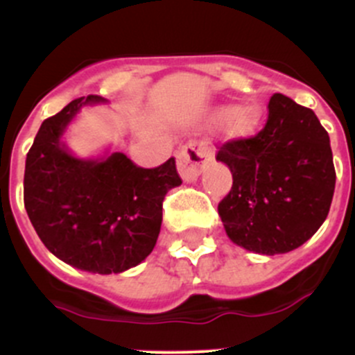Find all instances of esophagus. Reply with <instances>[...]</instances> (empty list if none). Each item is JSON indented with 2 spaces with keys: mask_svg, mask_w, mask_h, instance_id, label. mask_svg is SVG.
<instances>
[{
  "mask_svg": "<svg viewBox=\"0 0 355 355\" xmlns=\"http://www.w3.org/2000/svg\"><path fill=\"white\" fill-rule=\"evenodd\" d=\"M211 161V153L207 148L199 142L191 141L180 149L177 155V168L180 177L185 182L198 180L200 171L204 170L207 163Z\"/></svg>",
  "mask_w": 355,
  "mask_h": 355,
  "instance_id": "34e87169",
  "label": "esophagus"
}]
</instances>
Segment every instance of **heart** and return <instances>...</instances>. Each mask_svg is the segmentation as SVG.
Here are the masks:
<instances>
[{
	"label": "heart",
	"instance_id": "1",
	"mask_svg": "<svg viewBox=\"0 0 355 355\" xmlns=\"http://www.w3.org/2000/svg\"><path fill=\"white\" fill-rule=\"evenodd\" d=\"M214 118H225L223 130L228 137H249L259 127L261 113L256 106L247 105L234 110H216Z\"/></svg>",
	"mask_w": 355,
	"mask_h": 355
}]
</instances>
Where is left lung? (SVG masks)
<instances>
[{
  "label": "left lung",
  "mask_w": 355,
  "mask_h": 355,
  "mask_svg": "<svg viewBox=\"0 0 355 355\" xmlns=\"http://www.w3.org/2000/svg\"><path fill=\"white\" fill-rule=\"evenodd\" d=\"M216 159L234 177L218 204L234 244L266 256L285 254L327 220L336 175L330 137L313 110L273 94L263 130L225 142Z\"/></svg>",
  "instance_id": "8db88e82"
}]
</instances>
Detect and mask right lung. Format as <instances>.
<instances>
[{
    "label": "right lung",
    "instance_id": "right-lung-1",
    "mask_svg": "<svg viewBox=\"0 0 355 355\" xmlns=\"http://www.w3.org/2000/svg\"><path fill=\"white\" fill-rule=\"evenodd\" d=\"M101 96L73 99L42 121L28 149L24 204L42 244L58 259L91 273H121L155 249L163 200L182 178L175 157L141 168L123 153L99 159L73 156L62 135L82 106Z\"/></svg>",
    "mask_w": 355,
    "mask_h": 355
}]
</instances>
